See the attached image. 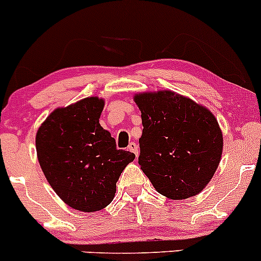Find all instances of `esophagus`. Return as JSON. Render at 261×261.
I'll use <instances>...</instances> for the list:
<instances>
[{
    "label": "esophagus",
    "instance_id": "esophagus-1",
    "mask_svg": "<svg viewBox=\"0 0 261 261\" xmlns=\"http://www.w3.org/2000/svg\"><path fill=\"white\" fill-rule=\"evenodd\" d=\"M128 150H131V152H133L134 154H135L136 157H138V154H139V147H138V144H136V143L131 142L130 144H128Z\"/></svg>",
    "mask_w": 261,
    "mask_h": 261
}]
</instances>
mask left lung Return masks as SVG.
<instances>
[{"instance_id": "obj_1", "label": "left lung", "mask_w": 261, "mask_h": 261, "mask_svg": "<svg viewBox=\"0 0 261 261\" xmlns=\"http://www.w3.org/2000/svg\"><path fill=\"white\" fill-rule=\"evenodd\" d=\"M143 134L139 165L158 193L172 199L198 194L219 166L223 134L214 114L172 91L138 94Z\"/></svg>"}]
</instances>
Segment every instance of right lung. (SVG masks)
Listing matches in <instances>:
<instances>
[{
    "label": "right lung",
    "mask_w": 261,
    "mask_h": 261,
    "mask_svg": "<svg viewBox=\"0 0 261 261\" xmlns=\"http://www.w3.org/2000/svg\"><path fill=\"white\" fill-rule=\"evenodd\" d=\"M104 101L86 97L54 111L38 128L40 166L55 193L75 210L92 213L114 198L116 182L135 154L117 149L99 123Z\"/></svg>",
    "instance_id": "1"
}]
</instances>
